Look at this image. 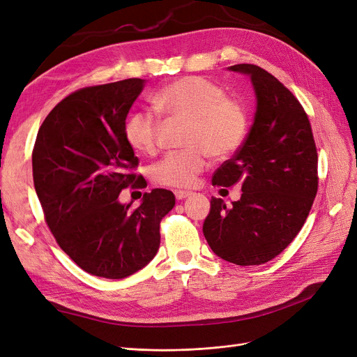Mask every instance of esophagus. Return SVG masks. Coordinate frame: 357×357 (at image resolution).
<instances>
[{
	"label": "esophagus",
	"mask_w": 357,
	"mask_h": 357,
	"mask_svg": "<svg viewBox=\"0 0 357 357\" xmlns=\"http://www.w3.org/2000/svg\"><path fill=\"white\" fill-rule=\"evenodd\" d=\"M174 195H176V198H177L178 201H181V199L189 198V197L192 195V192H188V190H176Z\"/></svg>",
	"instance_id": "obj_1"
}]
</instances>
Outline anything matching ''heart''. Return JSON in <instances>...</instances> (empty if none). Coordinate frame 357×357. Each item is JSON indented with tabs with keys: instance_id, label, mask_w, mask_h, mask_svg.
Returning <instances> with one entry per match:
<instances>
[{
	"instance_id": "1",
	"label": "heart",
	"mask_w": 357,
	"mask_h": 357,
	"mask_svg": "<svg viewBox=\"0 0 357 357\" xmlns=\"http://www.w3.org/2000/svg\"><path fill=\"white\" fill-rule=\"evenodd\" d=\"M155 109L176 121L188 122V149L168 153L153 167L158 185L186 189L208 167L211 155L228 158L244 143L248 117L244 105L226 96L220 84L208 79L183 77L164 86L153 96ZM125 138L135 152L153 155L159 146L160 122L155 113L132 112L126 117Z\"/></svg>"
}]
</instances>
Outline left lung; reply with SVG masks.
<instances>
[{"instance_id": "obj_1", "label": "left lung", "mask_w": 357, "mask_h": 357, "mask_svg": "<svg viewBox=\"0 0 357 357\" xmlns=\"http://www.w3.org/2000/svg\"><path fill=\"white\" fill-rule=\"evenodd\" d=\"M247 75L256 112L243 146L215 171L213 185L241 183L231 207L211 198L202 232L211 250L235 265L271 261L304 226L317 193V150L299 101L273 74L252 63L228 67Z\"/></svg>"}]
</instances>
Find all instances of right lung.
I'll list each match as a JSON object with an SVG mask.
<instances>
[{"label":"right lung","instance_id":"add662e5","mask_svg":"<svg viewBox=\"0 0 357 357\" xmlns=\"http://www.w3.org/2000/svg\"><path fill=\"white\" fill-rule=\"evenodd\" d=\"M146 80L92 86L63 98L40 126L32 177L59 247L86 273L119 280L156 256L159 223L176 205L167 189L146 192L135 210L119 193L142 178L125 138L126 116Z\"/></svg>","mask_w":357,"mask_h":357}]
</instances>
